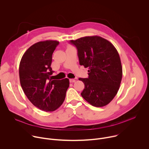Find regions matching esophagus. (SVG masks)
I'll return each mask as SVG.
<instances>
[{
    "label": "esophagus",
    "instance_id": "1",
    "mask_svg": "<svg viewBox=\"0 0 149 149\" xmlns=\"http://www.w3.org/2000/svg\"><path fill=\"white\" fill-rule=\"evenodd\" d=\"M75 79H70V82H75Z\"/></svg>",
    "mask_w": 149,
    "mask_h": 149
}]
</instances>
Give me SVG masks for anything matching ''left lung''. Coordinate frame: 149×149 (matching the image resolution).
Here are the masks:
<instances>
[{
  "instance_id": "left-lung-1",
  "label": "left lung",
  "mask_w": 149,
  "mask_h": 149,
  "mask_svg": "<svg viewBox=\"0 0 149 149\" xmlns=\"http://www.w3.org/2000/svg\"><path fill=\"white\" fill-rule=\"evenodd\" d=\"M70 42L77 49L79 64L89 68L88 78H79L85 86L81 95L94 107L107 105L116 95L122 79L117 49L109 40L98 36H85Z\"/></svg>"
}]
</instances>
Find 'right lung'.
<instances>
[{
	"label": "right lung",
	"mask_w": 149,
	"mask_h": 149,
	"mask_svg": "<svg viewBox=\"0 0 149 149\" xmlns=\"http://www.w3.org/2000/svg\"><path fill=\"white\" fill-rule=\"evenodd\" d=\"M58 44L52 40L37 42L26 50L19 64L24 93L35 107L47 112L54 111L62 104L70 86L68 78H50L54 72L51 67L52 54Z\"/></svg>",
	"instance_id": "obj_1"
}]
</instances>
